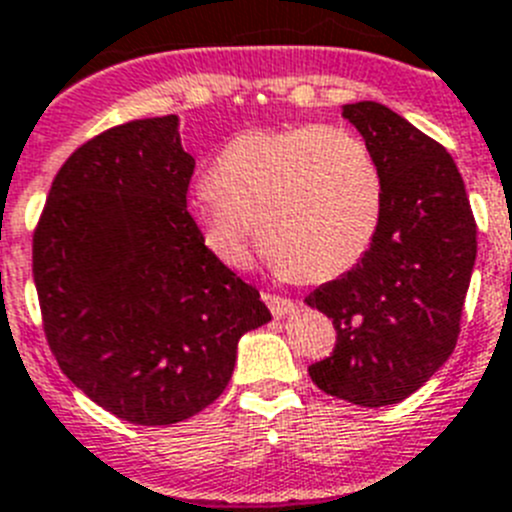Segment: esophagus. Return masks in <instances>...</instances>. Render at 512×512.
Instances as JSON below:
<instances>
[{
    "label": "esophagus",
    "instance_id": "1",
    "mask_svg": "<svg viewBox=\"0 0 512 512\" xmlns=\"http://www.w3.org/2000/svg\"><path fill=\"white\" fill-rule=\"evenodd\" d=\"M264 302L269 305L274 318H284V315H289V312H295L297 307L295 300H287V297H279V295H269V292H264Z\"/></svg>",
    "mask_w": 512,
    "mask_h": 512
}]
</instances>
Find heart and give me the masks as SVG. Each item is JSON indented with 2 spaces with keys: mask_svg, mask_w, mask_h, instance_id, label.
<instances>
[{
  "mask_svg": "<svg viewBox=\"0 0 512 512\" xmlns=\"http://www.w3.org/2000/svg\"><path fill=\"white\" fill-rule=\"evenodd\" d=\"M384 205L377 158L336 125L246 130L228 140L210 187L189 202L205 246L243 266L259 238L274 264L305 282H325L369 251Z\"/></svg>",
  "mask_w": 512,
  "mask_h": 512,
  "instance_id": "b5f03b06",
  "label": "heart"
}]
</instances>
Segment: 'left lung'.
I'll list each match as a JSON object with an SVG mask.
<instances>
[{
  "mask_svg": "<svg viewBox=\"0 0 512 512\" xmlns=\"http://www.w3.org/2000/svg\"><path fill=\"white\" fill-rule=\"evenodd\" d=\"M384 179L372 246L305 297L333 320V356L307 372L325 395L395 405L446 364L477 259V223L454 158L379 102L343 104Z\"/></svg>",
  "mask_w": 512,
  "mask_h": 512,
  "instance_id": "8db88e82",
  "label": "left lung"
}]
</instances>
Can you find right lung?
I'll return each instance as SVG.
<instances>
[{
    "instance_id": "add662e5",
    "label": "right lung",
    "mask_w": 512,
    "mask_h": 512,
    "mask_svg": "<svg viewBox=\"0 0 512 512\" xmlns=\"http://www.w3.org/2000/svg\"><path fill=\"white\" fill-rule=\"evenodd\" d=\"M194 158L179 117L133 120L76 148L33 238L45 338L92 402L138 425L192 418L223 395L259 289L205 246L187 212Z\"/></svg>"
}]
</instances>
